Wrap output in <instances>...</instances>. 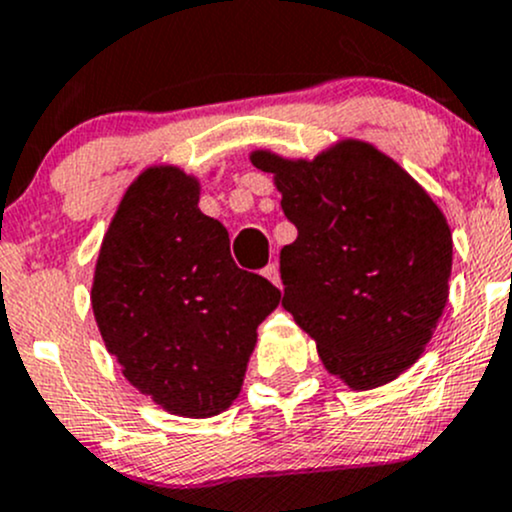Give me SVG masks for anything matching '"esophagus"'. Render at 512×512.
<instances>
[{
  "instance_id": "34e87169",
  "label": "esophagus",
  "mask_w": 512,
  "mask_h": 512,
  "mask_svg": "<svg viewBox=\"0 0 512 512\" xmlns=\"http://www.w3.org/2000/svg\"><path fill=\"white\" fill-rule=\"evenodd\" d=\"M265 277H267V280H270V282H272V285H275V287H280V289H282V277H280V267H277V265H275V262H272V265H267V267H265Z\"/></svg>"
}]
</instances>
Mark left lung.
I'll return each instance as SVG.
<instances>
[{
	"mask_svg": "<svg viewBox=\"0 0 512 512\" xmlns=\"http://www.w3.org/2000/svg\"><path fill=\"white\" fill-rule=\"evenodd\" d=\"M272 173L297 240L280 252L282 307L349 389L399 379L448 302L453 237L436 200L371 143L342 138L314 158L250 153Z\"/></svg>",
	"mask_w": 512,
	"mask_h": 512,
	"instance_id": "1",
	"label": "left lung"
}]
</instances>
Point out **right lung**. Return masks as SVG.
<instances>
[{"mask_svg": "<svg viewBox=\"0 0 512 512\" xmlns=\"http://www.w3.org/2000/svg\"><path fill=\"white\" fill-rule=\"evenodd\" d=\"M200 180L148 165L123 193L98 250L91 309L128 384L163 411L210 418L240 396L257 327L280 289L240 270Z\"/></svg>", "mask_w": 512, "mask_h": 512, "instance_id": "add662e5", "label": "right lung"}]
</instances>
